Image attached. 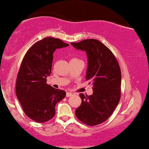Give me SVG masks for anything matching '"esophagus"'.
Here are the masks:
<instances>
[{"mask_svg":"<svg viewBox=\"0 0 149 149\" xmlns=\"http://www.w3.org/2000/svg\"><path fill=\"white\" fill-rule=\"evenodd\" d=\"M72 93H70V92H67V93H66V97H68L72 96Z\"/></svg>","mask_w":149,"mask_h":149,"instance_id":"1","label":"esophagus"}]
</instances>
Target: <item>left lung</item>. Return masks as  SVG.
I'll use <instances>...</instances> for the list:
<instances>
[{
	"mask_svg": "<svg viewBox=\"0 0 149 149\" xmlns=\"http://www.w3.org/2000/svg\"><path fill=\"white\" fill-rule=\"evenodd\" d=\"M70 44L86 52L85 78L93 85L91 95H79L82 102L75 115L84 124L95 126L108 119L120 101L122 75L119 64L110 49L100 41L88 39Z\"/></svg>",
	"mask_w": 149,
	"mask_h": 149,
	"instance_id": "1",
	"label": "left lung"
}]
</instances>
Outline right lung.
I'll use <instances>...</instances> for the list:
<instances>
[{"instance_id":"obj_1","label":"right lung","mask_w":149,"mask_h":149,"mask_svg":"<svg viewBox=\"0 0 149 149\" xmlns=\"http://www.w3.org/2000/svg\"><path fill=\"white\" fill-rule=\"evenodd\" d=\"M69 46L61 40L46 38L34 44L25 54L16 81V95L25 113L39 123L46 122L55 115L58 102L66 92L46 83L51 74L53 54L56 49Z\"/></svg>"}]
</instances>
